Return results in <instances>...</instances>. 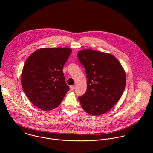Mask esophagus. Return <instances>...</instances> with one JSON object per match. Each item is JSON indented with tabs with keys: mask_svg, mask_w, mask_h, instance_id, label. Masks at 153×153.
I'll return each mask as SVG.
<instances>
[{
	"mask_svg": "<svg viewBox=\"0 0 153 153\" xmlns=\"http://www.w3.org/2000/svg\"><path fill=\"white\" fill-rule=\"evenodd\" d=\"M70 88L71 91H74V88H75V86H70Z\"/></svg>",
	"mask_w": 153,
	"mask_h": 153,
	"instance_id": "obj_1",
	"label": "esophagus"
}]
</instances>
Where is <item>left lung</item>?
I'll use <instances>...</instances> for the list:
<instances>
[{"label": "left lung", "mask_w": 153, "mask_h": 153, "mask_svg": "<svg viewBox=\"0 0 153 153\" xmlns=\"http://www.w3.org/2000/svg\"><path fill=\"white\" fill-rule=\"evenodd\" d=\"M85 68L87 91L79 100L83 110L93 116L110 110L120 99L126 85L125 71L113 55L93 50L77 54Z\"/></svg>", "instance_id": "8db88e82"}]
</instances>
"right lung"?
Masks as SVG:
<instances>
[{"label": "right lung", "mask_w": 153, "mask_h": 153, "mask_svg": "<svg viewBox=\"0 0 153 153\" xmlns=\"http://www.w3.org/2000/svg\"><path fill=\"white\" fill-rule=\"evenodd\" d=\"M71 52L69 48H43L25 61L22 86L31 102L40 110L57 108L69 91L62 69Z\"/></svg>", "instance_id": "1"}]
</instances>
